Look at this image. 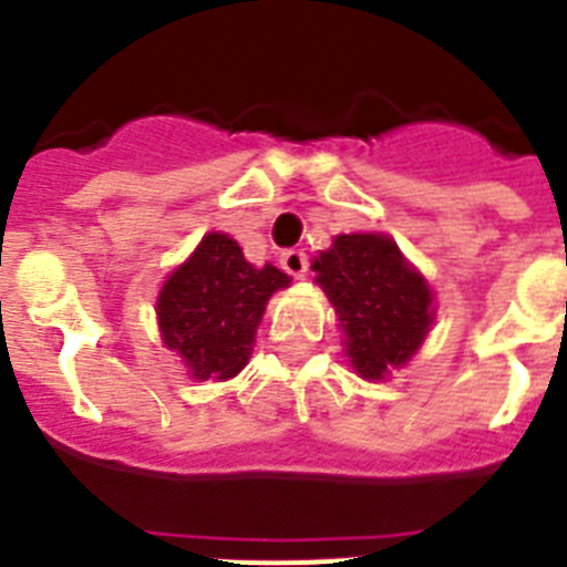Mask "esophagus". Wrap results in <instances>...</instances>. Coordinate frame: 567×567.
Returning a JSON list of instances; mask_svg holds the SVG:
<instances>
[{
	"label": "esophagus",
	"instance_id": "34e87169",
	"mask_svg": "<svg viewBox=\"0 0 567 567\" xmlns=\"http://www.w3.org/2000/svg\"><path fill=\"white\" fill-rule=\"evenodd\" d=\"M280 267L287 269L292 278H303L307 275V267H309V258L303 249H287V252L280 255Z\"/></svg>",
	"mask_w": 567,
	"mask_h": 567
}]
</instances>
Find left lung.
Masks as SVG:
<instances>
[{
    "instance_id": "1",
    "label": "left lung",
    "mask_w": 567,
    "mask_h": 567,
    "mask_svg": "<svg viewBox=\"0 0 567 567\" xmlns=\"http://www.w3.org/2000/svg\"><path fill=\"white\" fill-rule=\"evenodd\" d=\"M312 269L343 327L354 372L383 380L412 360L434 323V295L392 238L338 235Z\"/></svg>"
}]
</instances>
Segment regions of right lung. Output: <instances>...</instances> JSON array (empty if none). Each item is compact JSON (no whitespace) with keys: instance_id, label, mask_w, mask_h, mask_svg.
I'll return each instance as SVG.
<instances>
[{"instance_id":"1","label":"right lung","mask_w":567,"mask_h":567,"mask_svg":"<svg viewBox=\"0 0 567 567\" xmlns=\"http://www.w3.org/2000/svg\"><path fill=\"white\" fill-rule=\"evenodd\" d=\"M289 284L272 264L252 267L229 235H204L158 292L164 346L182 354L189 378H235L252 354L267 300Z\"/></svg>"}]
</instances>
